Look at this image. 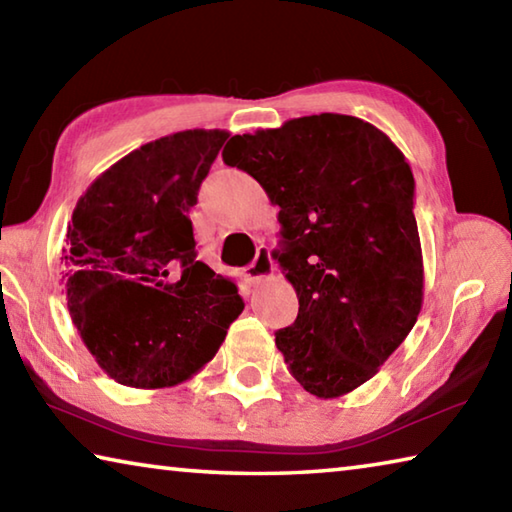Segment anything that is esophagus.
<instances>
[{
	"mask_svg": "<svg viewBox=\"0 0 512 512\" xmlns=\"http://www.w3.org/2000/svg\"><path fill=\"white\" fill-rule=\"evenodd\" d=\"M273 271H275V266H273V259H271V250H268L266 246H259L253 264L246 268V280L257 284V282L266 280V277H271Z\"/></svg>",
	"mask_w": 512,
	"mask_h": 512,
	"instance_id": "34e87169",
	"label": "esophagus"
}]
</instances>
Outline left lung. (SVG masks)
<instances>
[{"instance_id":"1","label":"left lung","mask_w":512,"mask_h":512,"mask_svg":"<svg viewBox=\"0 0 512 512\" xmlns=\"http://www.w3.org/2000/svg\"><path fill=\"white\" fill-rule=\"evenodd\" d=\"M280 207L275 259L298 296L275 345L320 400L377 375L418 320L424 266L409 160L368 121L320 112L225 144Z\"/></svg>"}]
</instances>
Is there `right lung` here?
I'll return each mask as SVG.
<instances>
[{
  "label": "right lung",
  "mask_w": 512,
  "mask_h": 512,
  "mask_svg": "<svg viewBox=\"0 0 512 512\" xmlns=\"http://www.w3.org/2000/svg\"><path fill=\"white\" fill-rule=\"evenodd\" d=\"M228 131H180L124 155L67 225V309L121 386L169 388L214 359L244 311L237 284L196 262L189 212Z\"/></svg>",
  "instance_id": "add662e5"
}]
</instances>
